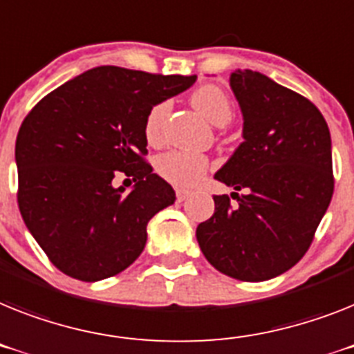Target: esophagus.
<instances>
[{"label": "esophagus", "instance_id": "34e87169", "mask_svg": "<svg viewBox=\"0 0 354 354\" xmlns=\"http://www.w3.org/2000/svg\"><path fill=\"white\" fill-rule=\"evenodd\" d=\"M189 196H191V191H187V189H176V200L180 201V203L185 201Z\"/></svg>", "mask_w": 354, "mask_h": 354}]
</instances>
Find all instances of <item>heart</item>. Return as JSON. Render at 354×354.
I'll return each mask as SVG.
<instances>
[{
  "mask_svg": "<svg viewBox=\"0 0 354 354\" xmlns=\"http://www.w3.org/2000/svg\"><path fill=\"white\" fill-rule=\"evenodd\" d=\"M191 102L194 109L200 113L205 120H209L212 126L225 127L232 120V104L227 93L219 90L218 86L207 84L201 86L192 93ZM169 104L160 102L151 108L145 118V136L151 142L158 140L162 133L163 120L167 117ZM156 169L165 180L174 185L192 187L201 182L205 172L209 169V160L200 154L182 153V151H171L162 154L156 162Z\"/></svg>",
  "mask_w": 354,
  "mask_h": 354,
  "instance_id": "obj_1",
  "label": "heart"
}]
</instances>
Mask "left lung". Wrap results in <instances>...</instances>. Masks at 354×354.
<instances>
[{
    "instance_id": "1",
    "label": "left lung",
    "mask_w": 354,
    "mask_h": 354,
    "mask_svg": "<svg viewBox=\"0 0 354 354\" xmlns=\"http://www.w3.org/2000/svg\"><path fill=\"white\" fill-rule=\"evenodd\" d=\"M243 115V142L214 178L232 187L214 196V216L196 239L218 272L268 281L295 266L333 196L331 135L322 113L264 73L236 70L228 79Z\"/></svg>"
}]
</instances>
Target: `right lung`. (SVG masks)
I'll return each instance as SVG.
<instances>
[{"instance_id":"add662e5","label":"right lung","mask_w":354,"mask_h":354,"mask_svg":"<svg viewBox=\"0 0 354 354\" xmlns=\"http://www.w3.org/2000/svg\"><path fill=\"white\" fill-rule=\"evenodd\" d=\"M196 77L97 66L41 100L16 140L19 210L28 232L62 273L95 283L136 261L147 223L176 201L142 160L153 106L189 90ZM138 179L113 187L114 172Z\"/></svg>"}]
</instances>
